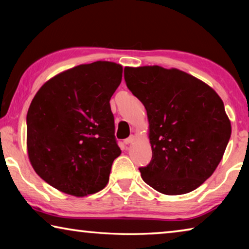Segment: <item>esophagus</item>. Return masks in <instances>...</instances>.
I'll use <instances>...</instances> for the list:
<instances>
[{
  "label": "esophagus",
  "mask_w": 249,
  "mask_h": 249,
  "mask_svg": "<svg viewBox=\"0 0 249 249\" xmlns=\"http://www.w3.org/2000/svg\"><path fill=\"white\" fill-rule=\"evenodd\" d=\"M134 140H135V135H130L128 138H126V140L124 141V142H125L126 145H128V144H130V142H133Z\"/></svg>",
  "instance_id": "esophagus-1"
}]
</instances>
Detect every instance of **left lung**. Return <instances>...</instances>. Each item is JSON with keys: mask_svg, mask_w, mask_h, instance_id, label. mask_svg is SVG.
<instances>
[{"mask_svg": "<svg viewBox=\"0 0 249 249\" xmlns=\"http://www.w3.org/2000/svg\"><path fill=\"white\" fill-rule=\"evenodd\" d=\"M126 86L144 104L153 158L140 168L156 191L179 196L209 179L223 158L231 127L212 88L179 69L125 67Z\"/></svg>", "mask_w": 249, "mask_h": 249, "instance_id": "1", "label": "left lung"}]
</instances>
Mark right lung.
<instances>
[{"mask_svg":"<svg viewBox=\"0 0 249 249\" xmlns=\"http://www.w3.org/2000/svg\"><path fill=\"white\" fill-rule=\"evenodd\" d=\"M123 67L111 61L80 65L54 75L27 112V153L34 170L57 190L93 195L108 182L121 155L109 100Z\"/></svg>","mask_w":249,"mask_h":249,"instance_id":"1","label":"right lung"}]
</instances>
